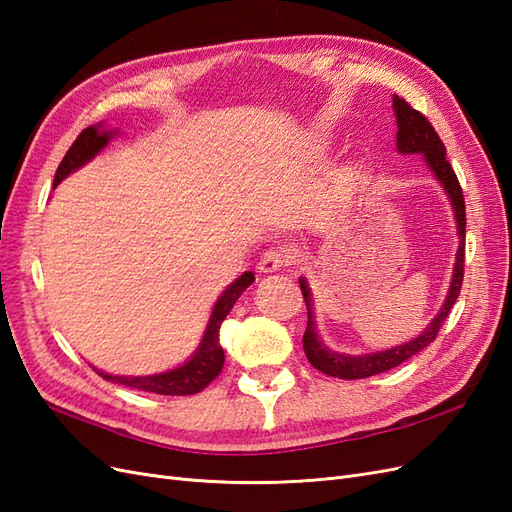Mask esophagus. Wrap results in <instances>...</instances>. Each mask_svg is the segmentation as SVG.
Instances as JSON below:
<instances>
[{"label":"esophagus","mask_w":512,"mask_h":512,"mask_svg":"<svg viewBox=\"0 0 512 512\" xmlns=\"http://www.w3.org/2000/svg\"><path fill=\"white\" fill-rule=\"evenodd\" d=\"M288 265V256L280 250H269L262 254L260 262H258V271L260 273H275V271H282Z\"/></svg>","instance_id":"1"}]
</instances>
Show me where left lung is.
<instances>
[{
	"mask_svg": "<svg viewBox=\"0 0 512 512\" xmlns=\"http://www.w3.org/2000/svg\"><path fill=\"white\" fill-rule=\"evenodd\" d=\"M393 111L397 119V151L404 153V156H410V153H421L433 177H436L438 183L444 188L453 207L459 247L455 254L451 284H448V292L440 312L433 316V320L427 324L425 331H421V335L412 337L406 344H399L378 352L344 354V352H335L324 344L322 337L316 331L312 288H309L305 277H299L303 299L307 305V329L303 335V350H305L307 361L312 363L318 371H322V374L342 378V380H359V378L382 374V371H389L404 361L412 359L414 354L425 350L433 339H436L442 322L446 320L448 312L453 309L459 297L461 282H463V262H466L463 260V256H466V203H463V192H461L455 170L451 164H448L446 149L440 141V136L436 130H433V126L427 121L425 115L414 111V108L399 96H393Z\"/></svg>",
	"mask_w": 512,
	"mask_h": 512,
	"instance_id": "1",
	"label": "left lung"
}]
</instances>
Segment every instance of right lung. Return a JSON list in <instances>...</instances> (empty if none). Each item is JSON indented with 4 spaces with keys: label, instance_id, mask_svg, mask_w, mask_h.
Listing matches in <instances>:
<instances>
[{
    "label": "right lung",
    "instance_id": "1",
    "mask_svg": "<svg viewBox=\"0 0 512 512\" xmlns=\"http://www.w3.org/2000/svg\"><path fill=\"white\" fill-rule=\"evenodd\" d=\"M117 134L119 130L115 128L106 130L104 123H96V126H89L87 130H83L79 138L72 143V147L68 149L64 160H61V164L57 166L53 188H57L61 181H64L68 175L76 173L79 168H83L87 162L94 160ZM252 284H254V273L245 271L243 275L237 277L235 282L226 286V290L220 294L218 301L213 305V312L209 316L203 339H200L198 348L183 365L162 371V374H149V376H115V374H106L102 369H96V367L94 369L108 382H117L145 393L194 395L198 391H203L224 367V350L220 346L222 322L230 314L232 305H235L237 299L245 292V288Z\"/></svg>",
    "mask_w": 512,
    "mask_h": 512
}]
</instances>
